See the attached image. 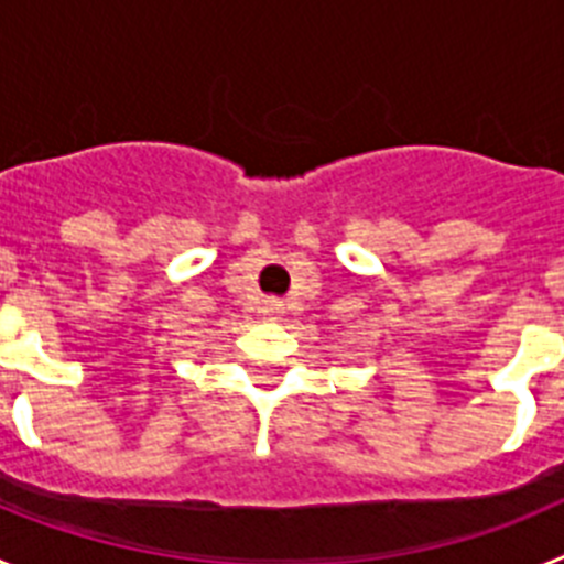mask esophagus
I'll use <instances>...</instances> for the list:
<instances>
[{
  "mask_svg": "<svg viewBox=\"0 0 564 564\" xmlns=\"http://www.w3.org/2000/svg\"><path fill=\"white\" fill-rule=\"evenodd\" d=\"M265 313H268V316H282V313H285V305H282L279 299H268Z\"/></svg>",
  "mask_w": 564,
  "mask_h": 564,
  "instance_id": "obj_1",
  "label": "esophagus"
}]
</instances>
